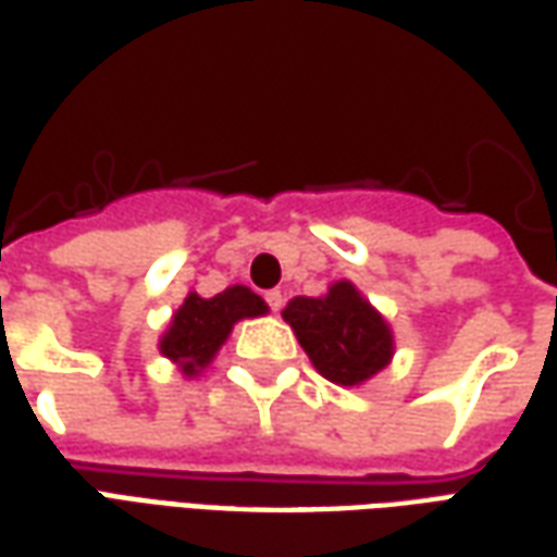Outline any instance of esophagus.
Here are the masks:
<instances>
[{
  "mask_svg": "<svg viewBox=\"0 0 557 557\" xmlns=\"http://www.w3.org/2000/svg\"><path fill=\"white\" fill-rule=\"evenodd\" d=\"M265 301H268V307H271V310H274V313H277L280 307H283V292H280V289L268 292V295H265Z\"/></svg>",
  "mask_w": 557,
  "mask_h": 557,
  "instance_id": "obj_1",
  "label": "esophagus"
}]
</instances>
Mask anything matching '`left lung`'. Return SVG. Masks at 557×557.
Here are the masks:
<instances>
[{"label": "left lung", "instance_id": "8db88e82", "mask_svg": "<svg viewBox=\"0 0 557 557\" xmlns=\"http://www.w3.org/2000/svg\"><path fill=\"white\" fill-rule=\"evenodd\" d=\"M283 319L313 368L334 386H361L395 356L392 325L349 280L332 283L319 298H292L283 307Z\"/></svg>", "mask_w": 557, "mask_h": 557}]
</instances>
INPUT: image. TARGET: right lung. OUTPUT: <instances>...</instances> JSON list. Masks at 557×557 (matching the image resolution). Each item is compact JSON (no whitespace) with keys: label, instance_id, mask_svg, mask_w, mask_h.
<instances>
[{"label":"right lung","instance_id":"add662e5","mask_svg":"<svg viewBox=\"0 0 557 557\" xmlns=\"http://www.w3.org/2000/svg\"><path fill=\"white\" fill-rule=\"evenodd\" d=\"M265 301L247 286H228L213 298L186 292L184 305L174 310L169 329L159 337V352L193 380L201 376V371L216 359V352L223 349L240 319L265 317Z\"/></svg>","mask_w":557,"mask_h":557}]
</instances>
